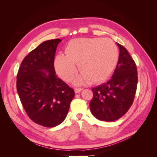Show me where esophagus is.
<instances>
[{"label":"esophagus","instance_id":"1","mask_svg":"<svg viewBox=\"0 0 157 157\" xmlns=\"http://www.w3.org/2000/svg\"><path fill=\"white\" fill-rule=\"evenodd\" d=\"M82 90V88H76L75 89V93H79Z\"/></svg>","mask_w":157,"mask_h":157}]
</instances>
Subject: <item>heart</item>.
<instances>
[{"mask_svg":"<svg viewBox=\"0 0 157 157\" xmlns=\"http://www.w3.org/2000/svg\"><path fill=\"white\" fill-rule=\"evenodd\" d=\"M65 54H58L54 64L57 73L66 81H71L77 73L75 63L81 72L74 84L81 85L90 80L102 82L111 75L118 58L116 44L112 40L101 38H78L71 40Z\"/></svg>","mask_w":157,"mask_h":157,"instance_id":"b5f03b06","label":"heart"}]
</instances>
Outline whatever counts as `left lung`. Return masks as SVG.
Masks as SVG:
<instances>
[{"mask_svg":"<svg viewBox=\"0 0 157 157\" xmlns=\"http://www.w3.org/2000/svg\"><path fill=\"white\" fill-rule=\"evenodd\" d=\"M117 44L120 54L111 79L92 89L94 96L90 102L92 115L106 122L118 120L128 111L134 101L137 85L134 59L124 46Z\"/></svg>","mask_w":157,"mask_h":157,"instance_id":"obj_1","label":"left lung"}]
</instances>
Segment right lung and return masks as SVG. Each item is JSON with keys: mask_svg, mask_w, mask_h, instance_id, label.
I'll use <instances>...</instances> for the list:
<instances>
[{"mask_svg": "<svg viewBox=\"0 0 157 157\" xmlns=\"http://www.w3.org/2000/svg\"><path fill=\"white\" fill-rule=\"evenodd\" d=\"M56 39L42 42L28 54L17 75V91L27 115L36 124L54 127L65 119L73 89L58 78L54 60Z\"/></svg>", "mask_w": 157, "mask_h": 157, "instance_id": "1", "label": "right lung"}]
</instances>
